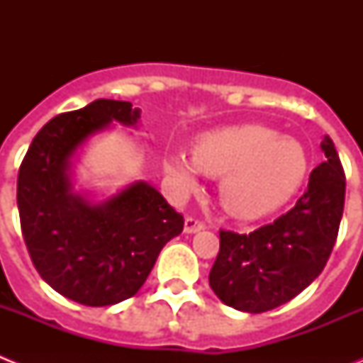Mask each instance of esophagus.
<instances>
[{
	"label": "esophagus",
	"instance_id": "esophagus-1",
	"mask_svg": "<svg viewBox=\"0 0 363 363\" xmlns=\"http://www.w3.org/2000/svg\"><path fill=\"white\" fill-rule=\"evenodd\" d=\"M205 229V223L201 220H198V218H185V227L184 230L187 234H194V233H200V230Z\"/></svg>",
	"mask_w": 363,
	"mask_h": 363
}]
</instances>
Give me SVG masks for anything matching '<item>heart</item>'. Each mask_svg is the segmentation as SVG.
Segmentation results:
<instances>
[{"label": "heart", "mask_w": 363, "mask_h": 363, "mask_svg": "<svg viewBox=\"0 0 363 363\" xmlns=\"http://www.w3.org/2000/svg\"><path fill=\"white\" fill-rule=\"evenodd\" d=\"M165 174L179 194L200 185V172L220 176L218 196L236 218L265 216L289 201L306 179L309 160L294 138L264 125H234L200 138L192 150L169 154Z\"/></svg>", "instance_id": "1"}]
</instances>
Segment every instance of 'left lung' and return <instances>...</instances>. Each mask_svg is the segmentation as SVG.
<instances>
[{
    "label": "left lung",
    "mask_w": 363,
    "mask_h": 363,
    "mask_svg": "<svg viewBox=\"0 0 363 363\" xmlns=\"http://www.w3.org/2000/svg\"><path fill=\"white\" fill-rule=\"evenodd\" d=\"M325 162L309 176L289 213L249 234L220 230L209 285L225 306L265 313L293 300L325 267L344 214L345 174L335 143L323 136Z\"/></svg>",
    "instance_id": "left-lung-1"
}]
</instances>
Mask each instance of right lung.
Segmentation results:
<instances>
[{
  "mask_svg": "<svg viewBox=\"0 0 363 363\" xmlns=\"http://www.w3.org/2000/svg\"><path fill=\"white\" fill-rule=\"evenodd\" d=\"M138 120L130 101L96 99L45 123L19 167V221L32 264L54 291L83 306L134 296L163 245L184 230V216L145 182L101 203L72 191L76 150L111 121L134 127Z\"/></svg>",
  "mask_w": 363,
  "mask_h": 363,
  "instance_id": "add662e5",
  "label": "right lung"
}]
</instances>
